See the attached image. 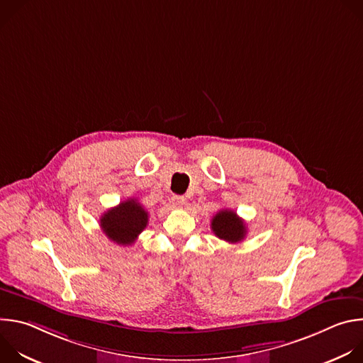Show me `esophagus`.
<instances>
[{"label": "esophagus", "instance_id": "34e87169", "mask_svg": "<svg viewBox=\"0 0 363 363\" xmlns=\"http://www.w3.org/2000/svg\"><path fill=\"white\" fill-rule=\"evenodd\" d=\"M171 202L174 205V208H182L184 203H185V198L182 195H174L171 198Z\"/></svg>", "mask_w": 363, "mask_h": 363}]
</instances>
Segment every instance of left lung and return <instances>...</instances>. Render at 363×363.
Masks as SVG:
<instances>
[{"mask_svg": "<svg viewBox=\"0 0 363 363\" xmlns=\"http://www.w3.org/2000/svg\"><path fill=\"white\" fill-rule=\"evenodd\" d=\"M211 230L218 238L231 244L242 241L247 234L245 223L231 210L218 211L211 221Z\"/></svg>", "mask_w": 363, "mask_h": 363, "instance_id": "8db88e82", "label": "left lung"}]
</instances>
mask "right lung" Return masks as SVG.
I'll return each mask as SVG.
<instances>
[{"label":"right lung","instance_id":"add662e5","mask_svg":"<svg viewBox=\"0 0 363 363\" xmlns=\"http://www.w3.org/2000/svg\"><path fill=\"white\" fill-rule=\"evenodd\" d=\"M147 225V213L135 198L121 202L100 217V228L119 245H130Z\"/></svg>","mask_w":363,"mask_h":363}]
</instances>
